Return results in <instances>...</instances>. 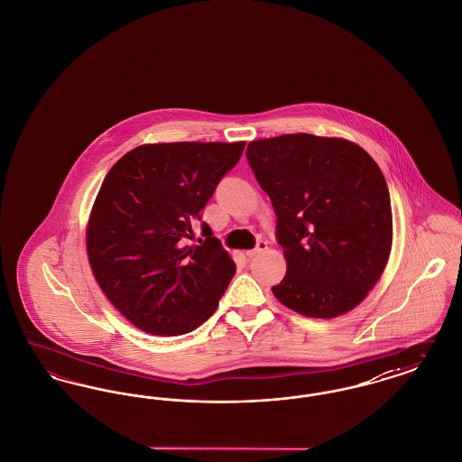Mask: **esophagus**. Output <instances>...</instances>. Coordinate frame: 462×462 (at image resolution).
<instances>
[{"mask_svg":"<svg viewBox=\"0 0 462 462\" xmlns=\"http://www.w3.org/2000/svg\"><path fill=\"white\" fill-rule=\"evenodd\" d=\"M266 249H268V244H266L264 241H260L254 249H251V251H245V256H247V258H254V256L262 254V253L266 251Z\"/></svg>","mask_w":462,"mask_h":462,"instance_id":"obj_1","label":"esophagus"}]
</instances>
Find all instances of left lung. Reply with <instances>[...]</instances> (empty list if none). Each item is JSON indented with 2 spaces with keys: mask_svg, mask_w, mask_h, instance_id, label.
I'll return each mask as SVG.
<instances>
[{
  "mask_svg": "<svg viewBox=\"0 0 462 462\" xmlns=\"http://www.w3.org/2000/svg\"><path fill=\"white\" fill-rule=\"evenodd\" d=\"M245 155L272 200L286 258L273 296L311 319L360 305L393 242L390 192L373 157L350 140L308 133L253 140Z\"/></svg>",
  "mask_w": 462,
  "mask_h": 462,
  "instance_id": "8db88e82",
  "label": "left lung"
}]
</instances>
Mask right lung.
<instances>
[{
  "label": "right lung",
  "mask_w": 462,
  "mask_h": 462,
  "mask_svg": "<svg viewBox=\"0 0 462 462\" xmlns=\"http://www.w3.org/2000/svg\"><path fill=\"white\" fill-rule=\"evenodd\" d=\"M244 147L145 143L110 168L89 213L87 253L95 281L134 328L180 336L218 308L236 263L206 223L202 245L185 239Z\"/></svg>",
  "instance_id": "add662e5"
}]
</instances>
